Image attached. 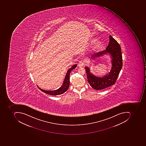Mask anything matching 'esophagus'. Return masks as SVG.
Listing matches in <instances>:
<instances>
[{"label":"esophagus","instance_id":"34e87169","mask_svg":"<svg viewBox=\"0 0 146 146\" xmlns=\"http://www.w3.org/2000/svg\"><path fill=\"white\" fill-rule=\"evenodd\" d=\"M84 65V63H83V61H80L79 62V63L78 64V66L80 68H81V67H82L83 65Z\"/></svg>","mask_w":146,"mask_h":146}]
</instances>
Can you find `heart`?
Instances as JSON below:
<instances>
[{"label":"heart","instance_id":"1","mask_svg":"<svg viewBox=\"0 0 146 146\" xmlns=\"http://www.w3.org/2000/svg\"><path fill=\"white\" fill-rule=\"evenodd\" d=\"M92 41H94V40ZM101 46H102V42L99 40H96L94 42V45L92 46V49L95 50H97L99 49Z\"/></svg>","mask_w":146,"mask_h":146}]
</instances>
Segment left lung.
I'll use <instances>...</instances> for the list:
<instances>
[{
    "mask_svg": "<svg viewBox=\"0 0 146 146\" xmlns=\"http://www.w3.org/2000/svg\"><path fill=\"white\" fill-rule=\"evenodd\" d=\"M110 41L106 49L94 54L91 56L93 60L109 53L112 57V66L111 71L103 77H98L90 72L88 67H85L87 78L90 86L96 90H103L114 85L122 67V58L121 48L119 43L110 35Z\"/></svg>",
    "mask_w": 146,
    "mask_h": 146,
    "instance_id": "obj_1",
    "label": "left lung"
}]
</instances>
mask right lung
I'll list each match as a JSON object with an SVG mask.
<instances>
[{
    "instance_id": "right-lung-1",
    "label": "right lung",
    "mask_w": 146,
    "mask_h": 146,
    "mask_svg": "<svg viewBox=\"0 0 146 146\" xmlns=\"http://www.w3.org/2000/svg\"><path fill=\"white\" fill-rule=\"evenodd\" d=\"M77 64H74L72 66V68L69 69L66 74V76H65V79L64 80V82L62 84L61 87L59 88L58 90H56L53 91H47L45 90H42L40 88L38 87V89H40L42 92L45 93V94H48L50 95L56 96L62 94L65 92L67 91L70 85V74L72 72V70L75 68L76 67Z\"/></svg>"
}]
</instances>
